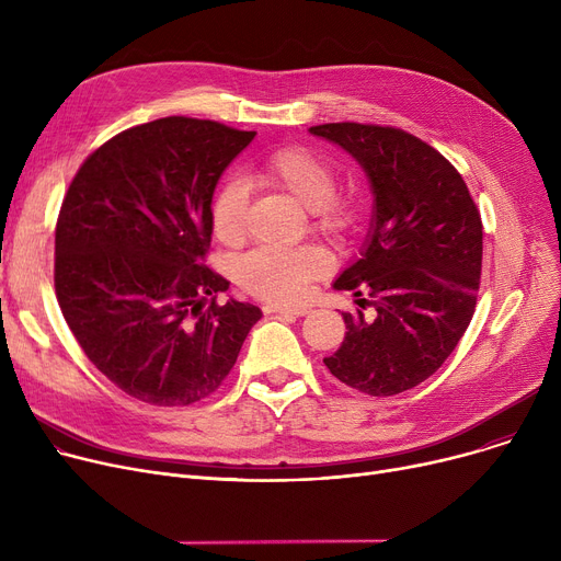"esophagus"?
Instances as JSON below:
<instances>
[{
	"instance_id": "1",
	"label": "esophagus",
	"mask_w": 561,
	"mask_h": 561,
	"mask_svg": "<svg viewBox=\"0 0 561 561\" xmlns=\"http://www.w3.org/2000/svg\"><path fill=\"white\" fill-rule=\"evenodd\" d=\"M265 313H279V316H305L307 307H290V305H265Z\"/></svg>"
}]
</instances>
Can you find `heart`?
<instances>
[{"instance_id": "b5f03b06", "label": "heart", "mask_w": 561, "mask_h": 561, "mask_svg": "<svg viewBox=\"0 0 561 561\" xmlns=\"http://www.w3.org/2000/svg\"><path fill=\"white\" fill-rule=\"evenodd\" d=\"M256 182L265 188L286 193L311 211L313 227L322 233H343L352 214L336 199V174L318 154L305 147H282L254 168ZM248 186L227 180L211 202V225L218 241L239 245L245 239ZM328 271V259L318 248H259L236 265V279L252 296L290 302L300 300L307 286Z\"/></svg>"}]
</instances>
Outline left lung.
<instances>
[{"label":"left lung","instance_id":"obj_1","mask_svg":"<svg viewBox=\"0 0 561 561\" xmlns=\"http://www.w3.org/2000/svg\"><path fill=\"white\" fill-rule=\"evenodd\" d=\"M309 131L355 159L373 191L362 256L334 288L355 293L359 307H373L375 316L343 313L345 339L322 362L362 393L409 391L453 355L473 318L482 273L480 211L455 165L416 136L359 123Z\"/></svg>","mask_w":561,"mask_h":561}]
</instances>
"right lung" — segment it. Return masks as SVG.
Returning <instances> with one entry per match:
<instances>
[{
    "instance_id": "add662e5",
    "label": "right lung",
    "mask_w": 561,
    "mask_h": 561,
    "mask_svg": "<svg viewBox=\"0 0 561 561\" xmlns=\"http://www.w3.org/2000/svg\"><path fill=\"white\" fill-rule=\"evenodd\" d=\"M256 131L170 115L83 161L56 222L58 307L85 357L127 396L186 407L211 396L261 309L216 302L204 265L225 168Z\"/></svg>"
}]
</instances>
